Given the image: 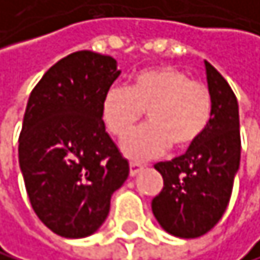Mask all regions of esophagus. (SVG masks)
<instances>
[{
	"label": "esophagus",
	"instance_id": "obj_1",
	"mask_svg": "<svg viewBox=\"0 0 260 260\" xmlns=\"http://www.w3.org/2000/svg\"><path fill=\"white\" fill-rule=\"evenodd\" d=\"M144 169V166L142 165H139V163H129V176L131 177H134V176H137L139 173H141V171Z\"/></svg>",
	"mask_w": 260,
	"mask_h": 260
}]
</instances>
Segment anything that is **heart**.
<instances>
[{
  "label": "heart",
  "instance_id": "1",
  "mask_svg": "<svg viewBox=\"0 0 260 260\" xmlns=\"http://www.w3.org/2000/svg\"><path fill=\"white\" fill-rule=\"evenodd\" d=\"M147 110L150 123L124 139L123 153L145 161L163 155L173 144L184 150L205 134L212 116L209 87L171 65L150 67L133 76L129 87L113 86L102 101L105 129L123 139Z\"/></svg>",
  "mask_w": 260,
  "mask_h": 260
}]
</instances>
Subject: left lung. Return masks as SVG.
<instances>
[{"label":"left lung","mask_w":260,"mask_h":260,"mask_svg":"<svg viewBox=\"0 0 260 260\" xmlns=\"http://www.w3.org/2000/svg\"><path fill=\"white\" fill-rule=\"evenodd\" d=\"M212 116L205 134L171 161L156 163L163 190L152 200L158 224L179 238H197L214 227L229 206L240 168L238 102L232 87L209 62Z\"/></svg>","instance_id":"left-lung-1"}]
</instances>
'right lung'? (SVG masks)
Segmentation results:
<instances>
[{"label": "right lung", "instance_id": "1", "mask_svg": "<svg viewBox=\"0 0 260 260\" xmlns=\"http://www.w3.org/2000/svg\"><path fill=\"white\" fill-rule=\"evenodd\" d=\"M118 76L113 57L78 51L52 65L30 94L19 165L36 216L63 238L92 235L129 176L101 115Z\"/></svg>", "mask_w": 260, "mask_h": 260}]
</instances>
